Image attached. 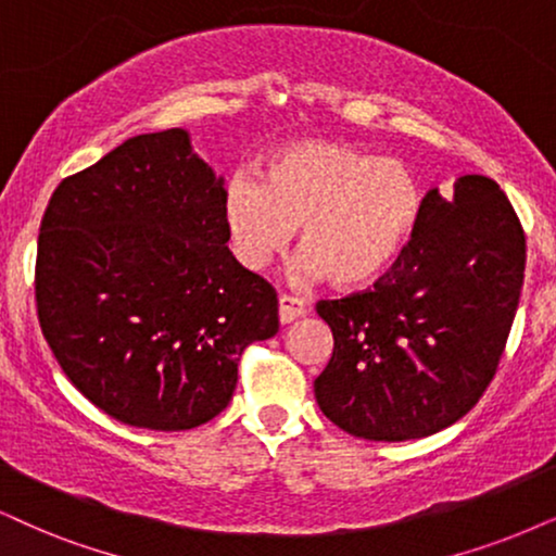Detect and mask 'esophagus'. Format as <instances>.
I'll list each match as a JSON object with an SVG mask.
<instances>
[{
  "label": "esophagus",
  "mask_w": 556,
  "mask_h": 556,
  "mask_svg": "<svg viewBox=\"0 0 556 556\" xmlns=\"http://www.w3.org/2000/svg\"><path fill=\"white\" fill-rule=\"evenodd\" d=\"M305 313V305H302L300 298H294V294H279V320L285 323H292L298 320L300 315Z\"/></svg>",
  "instance_id": "obj_1"
}]
</instances>
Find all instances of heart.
Wrapping results in <instances>:
<instances>
[{
  "label": "heart",
  "instance_id": "heart-1",
  "mask_svg": "<svg viewBox=\"0 0 556 556\" xmlns=\"http://www.w3.org/2000/svg\"><path fill=\"white\" fill-rule=\"evenodd\" d=\"M420 213L416 168L341 140L285 146L266 159L262 181L241 172L223 192V223L249 269L269 264L300 226L305 269L336 287H364L390 271Z\"/></svg>",
  "mask_w": 556,
  "mask_h": 556
}]
</instances>
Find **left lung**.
<instances>
[{
    "mask_svg": "<svg viewBox=\"0 0 556 556\" xmlns=\"http://www.w3.org/2000/svg\"><path fill=\"white\" fill-rule=\"evenodd\" d=\"M526 236L493 179L431 189L403 256L371 290L320 300L333 354L315 379L323 416L356 439H424L493 382L516 318Z\"/></svg>",
    "mask_w": 556,
    "mask_h": 556,
    "instance_id": "left-lung-1",
    "label": "left lung"
}]
</instances>
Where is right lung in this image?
Instances as JSON below:
<instances>
[{"mask_svg": "<svg viewBox=\"0 0 556 556\" xmlns=\"http://www.w3.org/2000/svg\"><path fill=\"white\" fill-rule=\"evenodd\" d=\"M223 192L187 130L172 128L125 140L48 202L40 330L74 388L125 426L213 420L243 349L279 330L274 287L228 251Z\"/></svg>", "mask_w": 556, "mask_h": 556, "instance_id": "right-lung-1", "label": "right lung"}]
</instances>
